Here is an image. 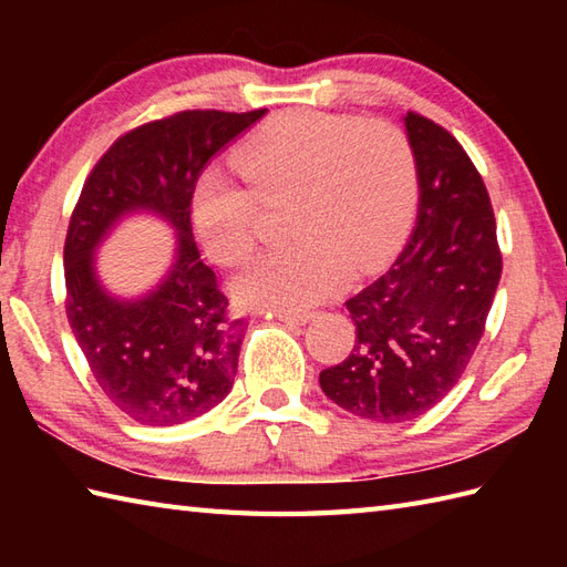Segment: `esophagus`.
<instances>
[{
	"label": "esophagus",
	"instance_id": "obj_1",
	"mask_svg": "<svg viewBox=\"0 0 567 567\" xmlns=\"http://www.w3.org/2000/svg\"><path fill=\"white\" fill-rule=\"evenodd\" d=\"M315 315H309V311H305V315H292V311H275V319L282 321V323H297V327H302V323H307Z\"/></svg>",
	"mask_w": 567,
	"mask_h": 567
}]
</instances>
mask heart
<instances>
[{
	"mask_svg": "<svg viewBox=\"0 0 567 567\" xmlns=\"http://www.w3.org/2000/svg\"><path fill=\"white\" fill-rule=\"evenodd\" d=\"M252 192L207 173L192 197L204 248L221 265L256 250L260 200L295 197L292 236L234 282L250 307L305 311L331 297L351 272L390 256L416 195V163L402 128L380 118L287 112L252 131L236 151Z\"/></svg>",
	"mask_w": 567,
	"mask_h": 567,
	"instance_id": "b5f03b06",
	"label": "heart"
}]
</instances>
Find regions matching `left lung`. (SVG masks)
<instances>
[{
	"label": "left lung",
	"mask_w": 567,
	"mask_h": 567,
	"mask_svg": "<svg viewBox=\"0 0 567 567\" xmlns=\"http://www.w3.org/2000/svg\"><path fill=\"white\" fill-rule=\"evenodd\" d=\"M419 209L392 268L346 302L353 351L321 370L331 402L360 419L400 424L426 414L461 380L483 339L502 256L483 177L431 118L404 116Z\"/></svg>",
	"instance_id": "1"
}]
</instances>
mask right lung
Masks as SVG:
<instances>
[{
	"label": "right lung",
	"instance_id": "add662e5",
	"mask_svg": "<svg viewBox=\"0 0 567 567\" xmlns=\"http://www.w3.org/2000/svg\"><path fill=\"white\" fill-rule=\"evenodd\" d=\"M265 110H195L128 131L94 165L65 236L68 321L102 392L146 426L207 414L231 392L244 321L192 236V195L204 167ZM131 213H155L176 231V258L141 298H116L96 275V248Z\"/></svg>",
	"mask_w": 567,
	"mask_h": 567
}]
</instances>
